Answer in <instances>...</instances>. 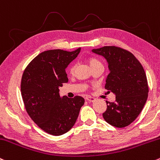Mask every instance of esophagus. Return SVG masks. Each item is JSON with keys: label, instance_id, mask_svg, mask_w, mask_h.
<instances>
[{"label": "esophagus", "instance_id": "obj_1", "mask_svg": "<svg viewBox=\"0 0 160 160\" xmlns=\"http://www.w3.org/2000/svg\"><path fill=\"white\" fill-rule=\"evenodd\" d=\"M86 99H87V101L91 102H92L95 101V98L92 97V96H87V97H86Z\"/></svg>", "mask_w": 160, "mask_h": 160}]
</instances>
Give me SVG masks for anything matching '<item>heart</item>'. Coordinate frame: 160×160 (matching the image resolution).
Segmentation results:
<instances>
[{
	"mask_svg": "<svg viewBox=\"0 0 160 160\" xmlns=\"http://www.w3.org/2000/svg\"><path fill=\"white\" fill-rule=\"evenodd\" d=\"M88 63H89V66H90L91 68H92L93 67H95L96 65H98V64H101V63H100L99 61L96 60V58H89L88 59ZM69 71H70V73H73V71H74V67L71 66V68H70Z\"/></svg>",
	"mask_w": 160,
	"mask_h": 160,
	"instance_id": "heart-1",
	"label": "heart"
}]
</instances>
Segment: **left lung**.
I'll return each mask as SVG.
<instances>
[{"label":"left lung","instance_id":"1","mask_svg":"<svg viewBox=\"0 0 160 160\" xmlns=\"http://www.w3.org/2000/svg\"><path fill=\"white\" fill-rule=\"evenodd\" d=\"M108 63V73L105 88L115 96L114 102L107 103L102 114L107 123L116 128L131 124L140 115L148 96V84L144 70L131 52L115 46L92 49Z\"/></svg>","mask_w":160,"mask_h":160}]
</instances>
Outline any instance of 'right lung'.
<instances>
[{
	"mask_svg": "<svg viewBox=\"0 0 160 160\" xmlns=\"http://www.w3.org/2000/svg\"><path fill=\"white\" fill-rule=\"evenodd\" d=\"M61 49L48 50L36 56L26 67L21 81V94L27 113L48 134L60 136L74 125L84 99L60 96V88L68 83L66 68L80 52Z\"/></svg>",
	"mask_w": 160,
	"mask_h": 160,
	"instance_id": "1",
	"label": "right lung"
}]
</instances>
